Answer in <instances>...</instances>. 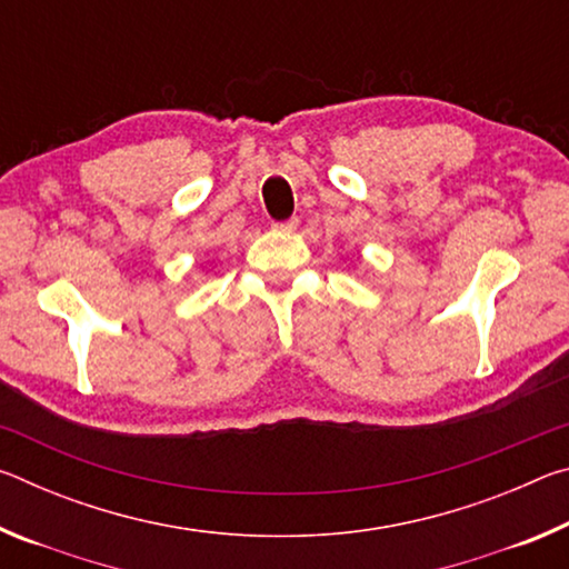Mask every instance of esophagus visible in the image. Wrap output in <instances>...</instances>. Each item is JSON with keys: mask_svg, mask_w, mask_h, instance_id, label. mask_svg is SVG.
<instances>
[{"mask_svg": "<svg viewBox=\"0 0 569 569\" xmlns=\"http://www.w3.org/2000/svg\"><path fill=\"white\" fill-rule=\"evenodd\" d=\"M298 226V218H288V220H278V223H273L276 230H286V233H291V230H296Z\"/></svg>", "mask_w": 569, "mask_h": 569, "instance_id": "obj_1", "label": "esophagus"}]
</instances>
